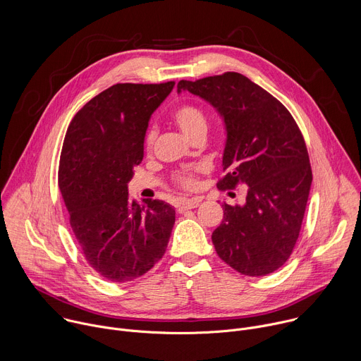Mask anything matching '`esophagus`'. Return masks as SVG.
Returning a JSON list of instances; mask_svg holds the SVG:
<instances>
[{"label":"esophagus","mask_w":361,"mask_h":361,"mask_svg":"<svg viewBox=\"0 0 361 361\" xmlns=\"http://www.w3.org/2000/svg\"><path fill=\"white\" fill-rule=\"evenodd\" d=\"M198 205H200V200H198V198L188 200V201L180 202V204L177 205V212L183 214V212H185V211H188V209H194V208H197Z\"/></svg>","instance_id":"1"}]
</instances>
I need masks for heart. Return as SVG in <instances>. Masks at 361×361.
<instances>
[{"label":"heart","mask_w":361,"mask_h":361,"mask_svg":"<svg viewBox=\"0 0 361 361\" xmlns=\"http://www.w3.org/2000/svg\"><path fill=\"white\" fill-rule=\"evenodd\" d=\"M171 120L180 128V130L191 140L200 135H205L208 130L207 114L198 106L192 103H181L171 111ZM157 139L156 128H149L145 133L143 146L149 154L153 152ZM200 166H185L171 174V181L176 187L184 191H194L198 187V176L201 173Z\"/></svg>","instance_id":"1"}]
</instances>
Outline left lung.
Instances as JSON below:
<instances>
[{"label":"left lung","mask_w":361,"mask_h":361,"mask_svg":"<svg viewBox=\"0 0 361 361\" xmlns=\"http://www.w3.org/2000/svg\"><path fill=\"white\" fill-rule=\"evenodd\" d=\"M177 89L205 99L224 117L225 174L216 187H248L245 205H222L212 232L218 257L243 275L275 272L293 252L312 184L299 126L276 97L238 72L180 80Z\"/></svg>","instance_id":"8db88e82"}]
</instances>
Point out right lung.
I'll return each mask as SVG.
<instances>
[{
  "label": "right lung",
  "instance_id": "add662e5",
  "mask_svg": "<svg viewBox=\"0 0 361 361\" xmlns=\"http://www.w3.org/2000/svg\"><path fill=\"white\" fill-rule=\"evenodd\" d=\"M176 82L116 83L90 99L66 130L58 184L87 264L104 279L130 282L159 262L176 211L160 200L139 205L128 183L145 156L149 118Z\"/></svg>",
  "mask_w": 361,
  "mask_h": 361
}]
</instances>
